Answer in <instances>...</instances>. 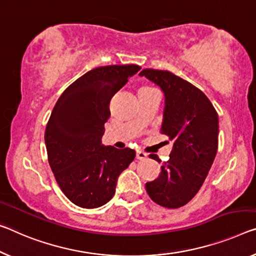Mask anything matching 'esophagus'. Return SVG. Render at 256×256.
I'll list each match as a JSON object with an SVG mask.
<instances>
[{"mask_svg": "<svg viewBox=\"0 0 256 256\" xmlns=\"http://www.w3.org/2000/svg\"><path fill=\"white\" fill-rule=\"evenodd\" d=\"M146 158H148L146 153H144L143 151H140V150H137L136 151V159L143 160V159H146Z\"/></svg>", "mask_w": 256, "mask_h": 256, "instance_id": "34e87169", "label": "esophagus"}]
</instances>
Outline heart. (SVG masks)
<instances>
[{
  "label": "heart",
  "instance_id": "b5f03b06",
  "mask_svg": "<svg viewBox=\"0 0 256 256\" xmlns=\"http://www.w3.org/2000/svg\"><path fill=\"white\" fill-rule=\"evenodd\" d=\"M143 89H151V88H143Z\"/></svg>",
  "mask_w": 256,
  "mask_h": 256
}]
</instances>
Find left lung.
<instances>
[{
	"label": "left lung",
	"instance_id": "1",
	"mask_svg": "<svg viewBox=\"0 0 256 256\" xmlns=\"http://www.w3.org/2000/svg\"><path fill=\"white\" fill-rule=\"evenodd\" d=\"M164 95L161 134L172 140L169 159L159 178L148 182L153 202L167 208L186 205L202 188L218 145V116L202 90L168 70L145 68L140 73ZM150 158H156L151 154Z\"/></svg>",
	"mask_w": 256,
	"mask_h": 256
}]
</instances>
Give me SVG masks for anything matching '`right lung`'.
<instances>
[{
    "label": "right lung",
    "instance_id": "obj_1",
    "mask_svg": "<svg viewBox=\"0 0 256 256\" xmlns=\"http://www.w3.org/2000/svg\"><path fill=\"white\" fill-rule=\"evenodd\" d=\"M138 65L89 70L62 94L44 134L49 164L58 186L82 208L105 205L116 194L121 172L135 159L132 148L102 144L110 102L135 76Z\"/></svg>",
    "mask_w": 256,
    "mask_h": 256
}]
</instances>
